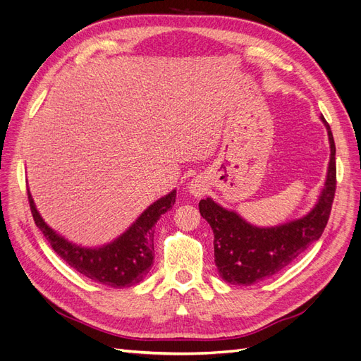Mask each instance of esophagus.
<instances>
[{"label": "esophagus", "mask_w": 361, "mask_h": 361, "mask_svg": "<svg viewBox=\"0 0 361 361\" xmlns=\"http://www.w3.org/2000/svg\"><path fill=\"white\" fill-rule=\"evenodd\" d=\"M207 187H206V180L202 178H194L190 183H188V192L194 197H202V195L206 192Z\"/></svg>", "instance_id": "obj_1"}]
</instances>
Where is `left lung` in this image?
Wrapping results in <instances>:
<instances>
[{
  "mask_svg": "<svg viewBox=\"0 0 361 361\" xmlns=\"http://www.w3.org/2000/svg\"><path fill=\"white\" fill-rule=\"evenodd\" d=\"M321 120L329 133L331 155L325 187L307 215L276 227H256L209 197L200 200V214L214 232L215 265L224 281L248 286L274 276L321 238L336 192L334 138L330 125L322 116Z\"/></svg>",
  "mask_w": 361,
  "mask_h": 361,
  "instance_id": "1",
  "label": "left lung"
}]
</instances>
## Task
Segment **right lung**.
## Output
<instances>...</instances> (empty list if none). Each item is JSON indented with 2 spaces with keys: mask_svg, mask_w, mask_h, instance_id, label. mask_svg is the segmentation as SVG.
Wrapping results in <instances>:
<instances>
[{
  "mask_svg": "<svg viewBox=\"0 0 361 361\" xmlns=\"http://www.w3.org/2000/svg\"><path fill=\"white\" fill-rule=\"evenodd\" d=\"M27 192L35 223L48 239L52 250L82 276L111 288L134 286L145 279L150 267L154 265L155 224L159 216L166 214L176 202V190H173L150 204L116 241L99 248H84L54 232L37 212L28 188Z\"/></svg>",
  "mask_w": 361,
  "mask_h": 361,
  "instance_id": "right-lung-1",
  "label": "right lung"
}]
</instances>
